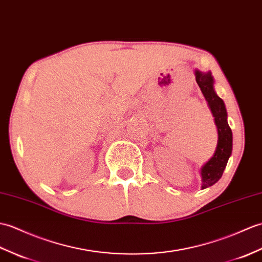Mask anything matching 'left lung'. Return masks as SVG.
Segmentation results:
<instances>
[{
	"mask_svg": "<svg viewBox=\"0 0 262 262\" xmlns=\"http://www.w3.org/2000/svg\"><path fill=\"white\" fill-rule=\"evenodd\" d=\"M194 75L205 100L208 101L217 129V144L214 154L201 167V187L204 190L215 184L226 169L228 161L232 154V130L228 124L226 105L214 90V79L211 71L202 72L195 69Z\"/></svg>",
	"mask_w": 262,
	"mask_h": 262,
	"instance_id": "8db88e82",
	"label": "left lung"
}]
</instances>
